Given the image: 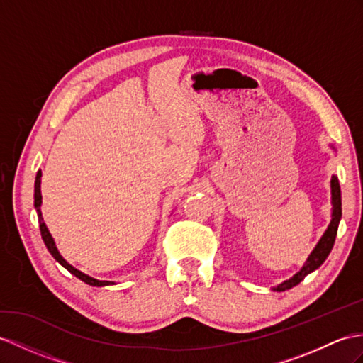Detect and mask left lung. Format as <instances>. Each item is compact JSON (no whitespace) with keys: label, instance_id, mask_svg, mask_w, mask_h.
I'll use <instances>...</instances> for the list:
<instances>
[{"label":"left lung","instance_id":"obj_1","mask_svg":"<svg viewBox=\"0 0 363 363\" xmlns=\"http://www.w3.org/2000/svg\"><path fill=\"white\" fill-rule=\"evenodd\" d=\"M331 205H333V212H331V223L326 229L325 234L322 235V238L317 243L315 248L313 250V252L309 254L308 260L305 262L303 268L300 269L296 276L291 277L289 280H285L284 284L277 285L276 288H272L274 291H286L291 289L293 286L298 285L300 281H302L309 272H313L314 269H317L320 267V264L326 260L328 257L333 246H334V240H335V235H337V228H339V222L342 218V199H340V186H339V180L337 177L333 175L331 179Z\"/></svg>","mask_w":363,"mask_h":363}]
</instances>
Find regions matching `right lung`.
<instances>
[{"mask_svg":"<svg viewBox=\"0 0 363 363\" xmlns=\"http://www.w3.org/2000/svg\"><path fill=\"white\" fill-rule=\"evenodd\" d=\"M33 199H35V209H37V214H38V222H40V231H41V237H43V242L44 245H46V248L49 250V252L52 254V257H54L61 267L66 268L70 274H74L75 277H78L79 280H83L84 284L91 285V286H108V285H113L112 281H108V280H96L94 277H89L87 274L78 271L77 268H74L72 264H69L63 257H61V254L58 252L57 246H55V242L54 238H52L49 229L46 226V223H44L43 220V216H41V171L37 172V177H35V194H33Z\"/></svg>","mask_w":363,"mask_h":363,"instance_id":"right-lung-1","label":"right lung"}]
</instances>
